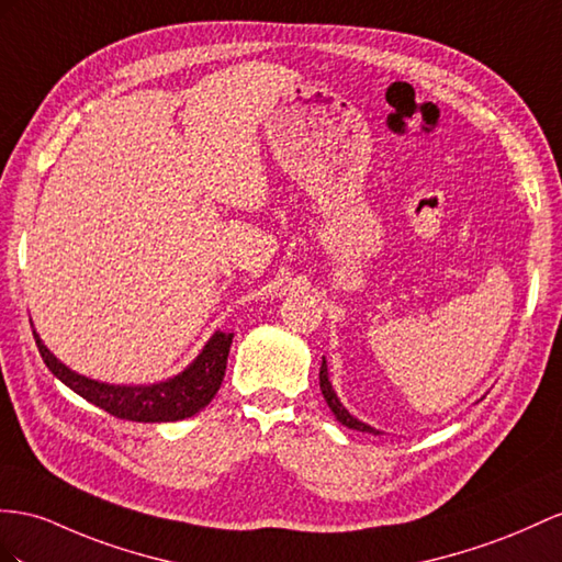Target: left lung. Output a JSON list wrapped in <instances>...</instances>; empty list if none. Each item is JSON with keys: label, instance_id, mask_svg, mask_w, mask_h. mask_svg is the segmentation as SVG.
Returning a JSON list of instances; mask_svg holds the SVG:
<instances>
[{"label": "left lung", "instance_id": "left-lung-1", "mask_svg": "<svg viewBox=\"0 0 562 562\" xmlns=\"http://www.w3.org/2000/svg\"><path fill=\"white\" fill-rule=\"evenodd\" d=\"M321 390H323V396H325V401H327L329 411L335 413V418H337L341 425H347V427L358 429V431H370V435H380L378 429H372L370 425H366V423H361V420H356L353 415L339 404V398H337V394H335V390H333V384H329V380H327V366H325V361H323V368H321Z\"/></svg>", "mask_w": 562, "mask_h": 562}]
</instances>
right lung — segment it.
<instances>
[{"label": "right lung", "mask_w": 562, "mask_h": 562, "mask_svg": "<svg viewBox=\"0 0 562 562\" xmlns=\"http://www.w3.org/2000/svg\"><path fill=\"white\" fill-rule=\"evenodd\" d=\"M35 344L42 361L56 378L113 418L131 423H176L192 418L194 413L209 406V401L221 390L233 335L215 333L190 368L180 372L178 378L151 386H116L88 380L66 368L61 361H56V356L49 353L37 335Z\"/></svg>", "instance_id": "1"}]
</instances>
